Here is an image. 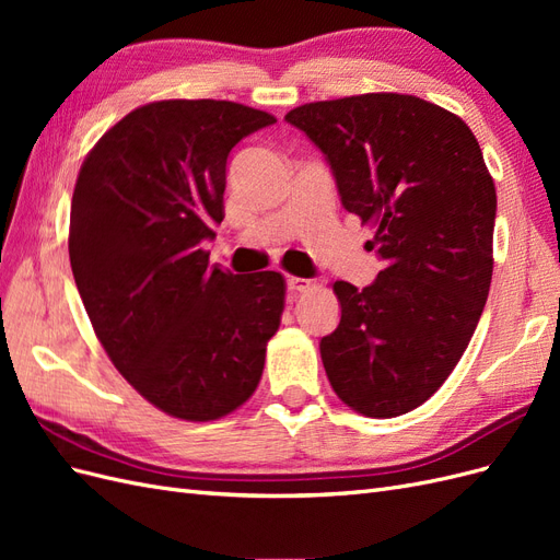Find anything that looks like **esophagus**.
Segmentation results:
<instances>
[{
    "mask_svg": "<svg viewBox=\"0 0 560 560\" xmlns=\"http://www.w3.org/2000/svg\"><path fill=\"white\" fill-rule=\"evenodd\" d=\"M311 287L308 278H296V276H287V290L290 292H306Z\"/></svg>",
    "mask_w": 560,
    "mask_h": 560,
    "instance_id": "esophagus-1",
    "label": "esophagus"
}]
</instances>
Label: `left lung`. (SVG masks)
<instances>
[{
  "instance_id": "8db88e82",
  "label": "left lung",
  "mask_w": 560,
  "mask_h": 560,
  "mask_svg": "<svg viewBox=\"0 0 560 560\" xmlns=\"http://www.w3.org/2000/svg\"><path fill=\"white\" fill-rule=\"evenodd\" d=\"M284 121L325 154L385 264L364 290L334 282L327 378L358 413H409L460 362L488 299L498 196L481 147L460 116L401 93L308 103Z\"/></svg>"
}]
</instances>
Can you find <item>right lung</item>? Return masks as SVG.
I'll list each match as a JSON object with an SVG mask.
<instances>
[{
	"label": "right lung",
	"instance_id": "right-lung-1",
	"mask_svg": "<svg viewBox=\"0 0 560 560\" xmlns=\"http://www.w3.org/2000/svg\"><path fill=\"white\" fill-rule=\"evenodd\" d=\"M270 124L229 100H161L126 114L79 171L77 290L114 366L167 416L217 420L261 381L284 278L233 276L202 243L224 219L231 149Z\"/></svg>",
	"mask_w": 560,
	"mask_h": 560
}]
</instances>
